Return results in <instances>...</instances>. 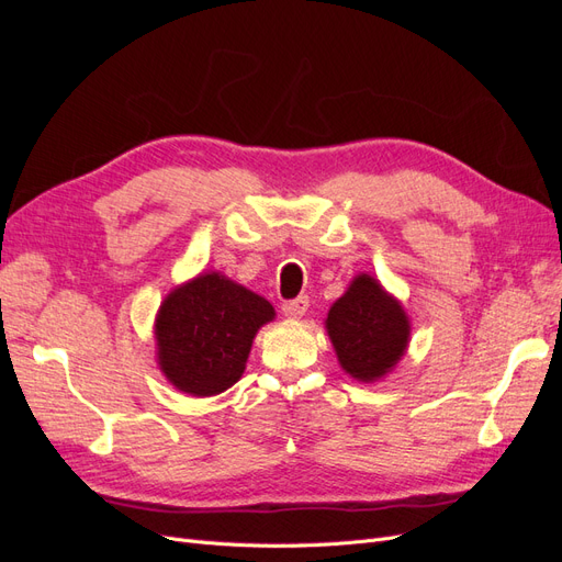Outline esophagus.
I'll return each mask as SVG.
<instances>
[{
    "mask_svg": "<svg viewBox=\"0 0 562 562\" xmlns=\"http://www.w3.org/2000/svg\"><path fill=\"white\" fill-rule=\"evenodd\" d=\"M310 310V297L307 295H300L295 300H285L281 304V312L288 316V318H300L304 316V312Z\"/></svg>",
    "mask_w": 562,
    "mask_h": 562,
    "instance_id": "obj_1",
    "label": "esophagus"
}]
</instances>
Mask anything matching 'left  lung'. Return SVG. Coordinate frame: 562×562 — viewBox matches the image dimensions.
Instances as JSON below:
<instances>
[{"label":"left lung","instance_id":"8db88e82","mask_svg":"<svg viewBox=\"0 0 562 562\" xmlns=\"http://www.w3.org/2000/svg\"><path fill=\"white\" fill-rule=\"evenodd\" d=\"M326 330L342 370L359 382H375L401 361L411 321L378 279L359 274L330 307Z\"/></svg>","mask_w":562,"mask_h":562}]
</instances>
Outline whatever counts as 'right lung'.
Segmentation results:
<instances>
[{
    "instance_id": "1",
    "label": "right lung",
    "mask_w": 562,
    "mask_h": 562,
    "mask_svg": "<svg viewBox=\"0 0 562 562\" xmlns=\"http://www.w3.org/2000/svg\"><path fill=\"white\" fill-rule=\"evenodd\" d=\"M274 316L265 297L220 271H203L161 302L155 321L159 368L184 394H223L244 375L255 335Z\"/></svg>"
}]
</instances>
